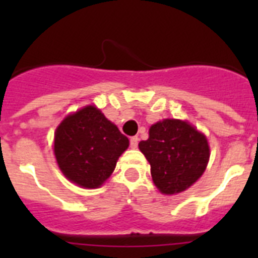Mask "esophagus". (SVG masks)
<instances>
[{
    "mask_svg": "<svg viewBox=\"0 0 258 258\" xmlns=\"http://www.w3.org/2000/svg\"><path fill=\"white\" fill-rule=\"evenodd\" d=\"M138 141H140V138H138V137H132V138H131V147H132V149H137V147H138Z\"/></svg>",
    "mask_w": 258,
    "mask_h": 258,
    "instance_id": "esophagus-1",
    "label": "esophagus"
}]
</instances>
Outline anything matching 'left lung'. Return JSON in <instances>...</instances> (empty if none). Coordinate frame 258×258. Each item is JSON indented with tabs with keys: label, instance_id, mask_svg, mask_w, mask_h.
Here are the masks:
<instances>
[{
	"label": "left lung",
	"instance_id": "left-lung-1",
	"mask_svg": "<svg viewBox=\"0 0 258 258\" xmlns=\"http://www.w3.org/2000/svg\"><path fill=\"white\" fill-rule=\"evenodd\" d=\"M140 150L151 165L152 181L160 192L173 195L187 190L202 177L209 161L207 137L190 122L165 118L150 127Z\"/></svg>",
	"mask_w": 258,
	"mask_h": 258
}]
</instances>
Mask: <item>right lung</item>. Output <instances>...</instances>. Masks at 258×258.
I'll use <instances>...</instances> for the list:
<instances>
[{
  "instance_id": "right-lung-1",
  "label": "right lung",
  "mask_w": 258,
  "mask_h": 258,
  "mask_svg": "<svg viewBox=\"0 0 258 258\" xmlns=\"http://www.w3.org/2000/svg\"><path fill=\"white\" fill-rule=\"evenodd\" d=\"M129 140L94 106L71 113L56 127L54 154L63 174L85 188H97L112 174Z\"/></svg>"
}]
</instances>
